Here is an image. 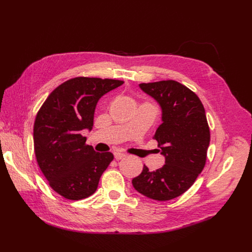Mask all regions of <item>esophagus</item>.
<instances>
[{
    "label": "esophagus",
    "instance_id": "obj_1",
    "mask_svg": "<svg viewBox=\"0 0 252 252\" xmlns=\"http://www.w3.org/2000/svg\"><path fill=\"white\" fill-rule=\"evenodd\" d=\"M126 156V154H125V153H119V152L114 153V158L116 160H121V159H123V158H125Z\"/></svg>",
    "mask_w": 252,
    "mask_h": 252
}]
</instances>
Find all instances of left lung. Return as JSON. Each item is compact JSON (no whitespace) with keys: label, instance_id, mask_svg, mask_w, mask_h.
Returning <instances> with one entry per match:
<instances>
[{"label":"left lung","instance_id":"8db88e82","mask_svg":"<svg viewBox=\"0 0 252 252\" xmlns=\"http://www.w3.org/2000/svg\"><path fill=\"white\" fill-rule=\"evenodd\" d=\"M161 108L162 124L154 139L158 142L165 164L133 179L134 188L144 196L166 201L186 192L202 171L209 146L210 133L205 110L195 93L176 81L140 84Z\"/></svg>","mask_w":252,"mask_h":252}]
</instances>
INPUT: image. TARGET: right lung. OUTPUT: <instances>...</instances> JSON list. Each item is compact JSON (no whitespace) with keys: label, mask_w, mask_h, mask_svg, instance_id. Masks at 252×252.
Masks as SVG:
<instances>
[{"label":"right lung","mask_w":252,"mask_h":252,"mask_svg":"<svg viewBox=\"0 0 252 252\" xmlns=\"http://www.w3.org/2000/svg\"><path fill=\"white\" fill-rule=\"evenodd\" d=\"M124 84L97 77H75L53 91L38 110L33 126L37 164L51 188L69 200L94 194L113 160L111 152L86 145L83 129L91 130L99 99Z\"/></svg>","instance_id":"add662e5"}]
</instances>
